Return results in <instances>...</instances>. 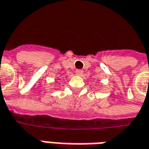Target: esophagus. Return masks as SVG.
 <instances>
[{
    "instance_id": "obj_1",
    "label": "esophagus",
    "mask_w": 149,
    "mask_h": 149,
    "mask_svg": "<svg viewBox=\"0 0 149 149\" xmlns=\"http://www.w3.org/2000/svg\"><path fill=\"white\" fill-rule=\"evenodd\" d=\"M83 73V71L82 70H77L76 71V74L77 75V76H81Z\"/></svg>"
}]
</instances>
